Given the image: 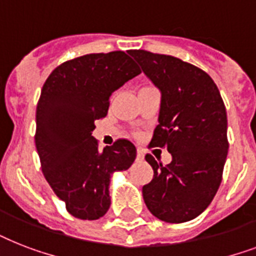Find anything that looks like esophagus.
<instances>
[{
    "instance_id": "esophagus-1",
    "label": "esophagus",
    "mask_w": 256,
    "mask_h": 256,
    "mask_svg": "<svg viewBox=\"0 0 256 256\" xmlns=\"http://www.w3.org/2000/svg\"><path fill=\"white\" fill-rule=\"evenodd\" d=\"M136 160H144V150H142V148H138V150H136Z\"/></svg>"
}]
</instances>
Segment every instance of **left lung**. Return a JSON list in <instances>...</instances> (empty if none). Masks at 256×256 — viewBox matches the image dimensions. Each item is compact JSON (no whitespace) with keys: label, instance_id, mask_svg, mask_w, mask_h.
Masks as SVG:
<instances>
[{"label":"left lung","instance_id":"8db88e82","mask_svg":"<svg viewBox=\"0 0 256 256\" xmlns=\"http://www.w3.org/2000/svg\"><path fill=\"white\" fill-rule=\"evenodd\" d=\"M130 54L162 92L160 124L148 146L168 148L172 156L164 164L146 154L154 176L142 187L144 203L164 222H187L206 210L222 182L228 150L226 108L202 69L148 50Z\"/></svg>","mask_w":256,"mask_h":256}]
</instances>
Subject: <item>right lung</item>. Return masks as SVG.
Here are the masks:
<instances>
[{"label": "right lung", "instance_id": "1", "mask_svg": "<svg viewBox=\"0 0 256 256\" xmlns=\"http://www.w3.org/2000/svg\"><path fill=\"white\" fill-rule=\"evenodd\" d=\"M138 74L140 69L124 52L94 53L61 64L44 84L36 148L44 176L76 218L104 216L110 207V176L136 160L128 140H116L100 152L92 132L94 122L108 116L112 92Z\"/></svg>", "mask_w": 256, "mask_h": 256}]
</instances>
